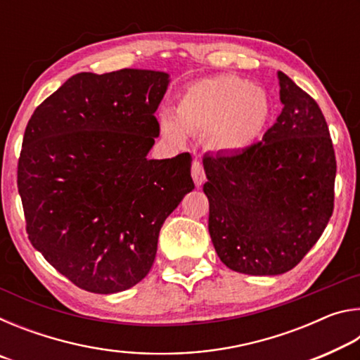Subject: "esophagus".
<instances>
[{"label":"esophagus","mask_w":360,"mask_h":360,"mask_svg":"<svg viewBox=\"0 0 360 360\" xmlns=\"http://www.w3.org/2000/svg\"><path fill=\"white\" fill-rule=\"evenodd\" d=\"M192 178H193V182L195 186H202L203 181H205V169H203V165L200 162L195 160L192 163Z\"/></svg>","instance_id":"1"}]
</instances>
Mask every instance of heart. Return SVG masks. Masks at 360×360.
I'll list each match as a JSON object with an SVG mask.
<instances>
[{
	"label": "heart",
	"mask_w": 360,
	"mask_h": 360,
	"mask_svg": "<svg viewBox=\"0 0 360 360\" xmlns=\"http://www.w3.org/2000/svg\"><path fill=\"white\" fill-rule=\"evenodd\" d=\"M271 117L264 89L246 79L221 75L198 81L179 96L176 115L162 117V133L173 144H184L187 133L208 135L211 148L241 152L257 141Z\"/></svg>",
	"instance_id": "b5f03b06"
}]
</instances>
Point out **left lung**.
Returning a JSON list of instances; mask_svg holds the SVG:
<instances>
[{
	"mask_svg": "<svg viewBox=\"0 0 360 360\" xmlns=\"http://www.w3.org/2000/svg\"><path fill=\"white\" fill-rule=\"evenodd\" d=\"M283 111L262 141L205 154L208 230L230 270L283 275L321 238L333 212L337 160L321 108L278 72Z\"/></svg>",
	"mask_w": 360,
	"mask_h": 360,
	"instance_id": "8db88e82",
	"label": "left lung"
}]
</instances>
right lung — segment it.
<instances>
[{
	"label": "right lung",
	"mask_w": 360,
	"mask_h": 360,
	"mask_svg": "<svg viewBox=\"0 0 360 360\" xmlns=\"http://www.w3.org/2000/svg\"><path fill=\"white\" fill-rule=\"evenodd\" d=\"M167 87L162 71L79 72L28 120L17 165L28 240L87 292L141 281L163 222L195 187L188 152L146 157Z\"/></svg>",
	"instance_id": "1"
}]
</instances>
